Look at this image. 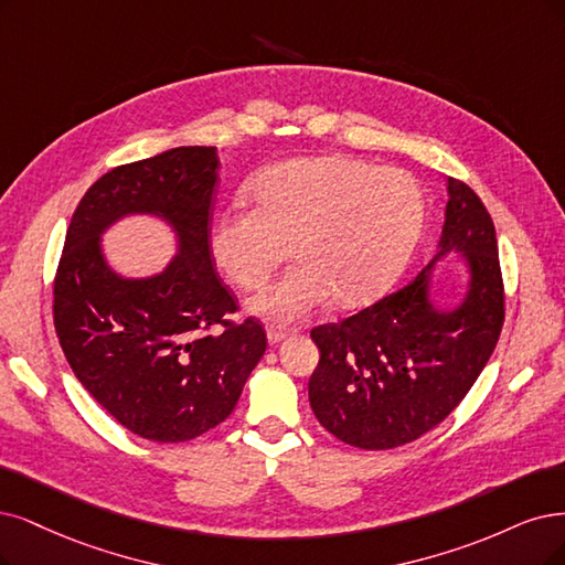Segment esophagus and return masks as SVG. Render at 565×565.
Returning <instances> with one entry per match:
<instances>
[{
    "instance_id": "esophagus-1",
    "label": "esophagus",
    "mask_w": 565,
    "mask_h": 565,
    "mask_svg": "<svg viewBox=\"0 0 565 565\" xmlns=\"http://www.w3.org/2000/svg\"><path fill=\"white\" fill-rule=\"evenodd\" d=\"M290 332H294V330L281 328V326H269L265 335H267V342H269V344H279L281 340H286V338L290 335Z\"/></svg>"
}]
</instances>
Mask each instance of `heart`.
<instances>
[{
  "label": "heart",
  "instance_id": "1",
  "mask_svg": "<svg viewBox=\"0 0 565 565\" xmlns=\"http://www.w3.org/2000/svg\"><path fill=\"white\" fill-rule=\"evenodd\" d=\"M250 198L209 227V254L227 281L260 286L277 265H296L248 300L256 317L294 321L330 298L351 309L377 298L398 277L424 227V193L398 167L347 156L279 162Z\"/></svg>",
  "mask_w": 565,
  "mask_h": 565
}]
</instances>
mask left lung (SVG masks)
I'll list each match as a JSON object with an SVG mask.
<instances>
[{
  "instance_id": "8db88e82",
  "label": "left lung",
  "mask_w": 565,
  "mask_h": 565,
  "mask_svg": "<svg viewBox=\"0 0 565 565\" xmlns=\"http://www.w3.org/2000/svg\"><path fill=\"white\" fill-rule=\"evenodd\" d=\"M435 258L409 284L342 323L311 330L321 359L309 380L319 424L359 449H393L422 437L466 398L503 328L495 227L470 185L447 179ZM447 255L467 269L454 306L431 296Z\"/></svg>"
}]
</instances>
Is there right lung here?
<instances>
[{"mask_svg": "<svg viewBox=\"0 0 565 565\" xmlns=\"http://www.w3.org/2000/svg\"><path fill=\"white\" fill-rule=\"evenodd\" d=\"M216 146H179L97 179L72 216L53 288L60 347L93 398L153 443H185L225 422L267 349L256 319L237 309L209 254ZM171 227L175 256L160 273L130 278L103 250L125 217ZM221 322L223 333L205 330Z\"/></svg>", "mask_w": 565, "mask_h": 565, "instance_id": "add662e5", "label": "right lung"}]
</instances>
